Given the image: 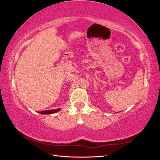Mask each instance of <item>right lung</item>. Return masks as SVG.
<instances>
[{
  "mask_svg": "<svg viewBox=\"0 0 160 160\" xmlns=\"http://www.w3.org/2000/svg\"><path fill=\"white\" fill-rule=\"evenodd\" d=\"M60 109H51V110H46V111H42L39 112L41 114H51V113H55L57 111H59Z\"/></svg>",
  "mask_w": 160,
  "mask_h": 160,
  "instance_id": "right-lung-1",
  "label": "right lung"
}]
</instances>
